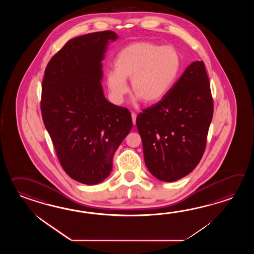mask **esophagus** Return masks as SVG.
I'll return each instance as SVG.
<instances>
[{
    "mask_svg": "<svg viewBox=\"0 0 254 254\" xmlns=\"http://www.w3.org/2000/svg\"><path fill=\"white\" fill-rule=\"evenodd\" d=\"M136 117H137V115L134 113H131V119H132V124L135 125L136 124Z\"/></svg>",
    "mask_w": 254,
    "mask_h": 254,
    "instance_id": "obj_1",
    "label": "esophagus"
}]
</instances>
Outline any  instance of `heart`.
<instances>
[{
	"mask_svg": "<svg viewBox=\"0 0 254 254\" xmlns=\"http://www.w3.org/2000/svg\"><path fill=\"white\" fill-rule=\"evenodd\" d=\"M115 70L109 71L107 83L116 103L128 92L130 81L135 100L151 104L161 101L172 89L181 68V58L171 46L138 42L121 50L114 61Z\"/></svg>",
	"mask_w": 254,
	"mask_h": 254,
	"instance_id": "obj_1",
	"label": "heart"
}]
</instances>
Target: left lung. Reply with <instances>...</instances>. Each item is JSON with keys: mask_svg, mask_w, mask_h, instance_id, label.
Masks as SVG:
<instances>
[{"mask_svg": "<svg viewBox=\"0 0 254 254\" xmlns=\"http://www.w3.org/2000/svg\"><path fill=\"white\" fill-rule=\"evenodd\" d=\"M136 118L146 167L162 182L191 173L204 153L213 115L210 81L202 61L186 68L162 100Z\"/></svg>", "mask_w": 254, "mask_h": 254, "instance_id": "1", "label": "left lung"}]
</instances>
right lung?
Masks as SVG:
<instances>
[{"mask_svg": "<svg viewBox=\"0 0 254 254\" xmlns=\"http://www.w3.org/2000/svg\"><path fill=\"white\" fill-rule=\"evenodd\" d=\"M117 38L104 31L71 39L44 72L43 123L62 167L81 184L108 177L114 152L132 128L129 110L108 102L101 83L107 45Z\"/></svg>", "mask_w": 254, "mask_h": 254, "instance_id": "add662e5", "label": "right lung"}]
</instances>
